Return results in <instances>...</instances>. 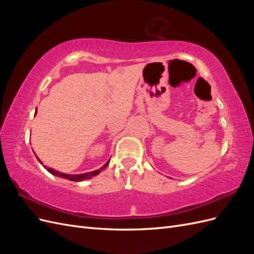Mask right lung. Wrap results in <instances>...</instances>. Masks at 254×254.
I'll return each instance as SVG.
<instances>
[{
    "mask_svg": "<svg viewBox=\"0 0 254 254\" xmlns=\"http://www.w3.org/2000/svg\"><path fill=\"white\" fill-rule=\"evenodd\" d=\"M36 113H37V109H36ZM36 113H35V114H36ZM36 157H37V156H36ZM37 159H38V157H37ZM38 161H39V162H40L41 164H43L39 159H38ZM109 162H110V160L107 161V163H106L103 167L99 168V170H97V171L86 173V174H80V175H67V174H64V173H59V172H57V171H55V170H53V168H51V167H47V166H44V167L47 168V171L50 172L52 175L60 177V178H64V179L71 180V181H82V180H86V179H91L92 177H94V176L98 175L99 173H101V172L104 170V168H106L107 166H108Z\"/></svg>",
    "mask_w": 254,
    "mask_h": 254,
    "instance_id": "obj_1",
    "label": "right lung"
}]
</instances>
